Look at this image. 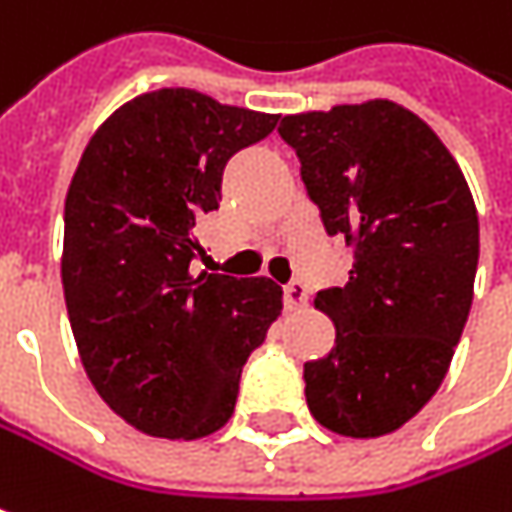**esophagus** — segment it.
Masks as SVG:
<instances>
[{"mask_svg":"<svg viewBox=\"0 0 512 512\" xmlns=\"http://www.w3.org/2000/svg\"><path fill=\"white\" fill-rule=\"evenodd\" d=\"M306 303H309V291H306V285H303V282H291V285H285V309L300 311V309H306Z\"/></svg>","mask_w":512,"mask_h":512,"instance_id":"esophagus-1","label":"esophagus"}]
</instances>
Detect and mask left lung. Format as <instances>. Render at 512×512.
<instances>
[{
  "mask_svg": "<svg viewBox=\"0 0 512 512\" xmlns=\"http://www.w3.org/2000/svg\"><path fill=\"white\" fill-rule=\"evenodd\" d=\"M309 198L352 244L344 288L314 297L335 347L303 370L314 420L382 437L443 384L472 309L478 209L440 136L408 107L373 98L285 116Z\"/></svg>",
  "mask_w": 512,
  "mask_h": 512,
  "instance_id": "left-lung-1",
  "label": "left lung"
}]
</instances>
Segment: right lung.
I'll use <instances>...</instances> for the list:
<instances>
[{
  "instance_id": "obj_1",
  "label": "right lung",
  "mask_w": 512,
  "mask_h": 512,
  "mask_svg": "<svg viewBox=\"0 0 512 512\" xmlns=\"http://www.w3.org/2000/svg\"><path fill=\"white\" fill-rule=\"evenodd\" d=\"M276 122L186 87L145 92L92 133L75 168L60 259L72 335L98 396L142 434L218 431L244 361L282 314L265 276L189 268L224 165Z\"/></svg>"
}]
</instances>
